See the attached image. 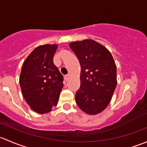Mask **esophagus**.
<instances>
[{"mask_svg":"<svg viewBox=\"0 0 147 147\" xmlns=\"http://www.w3.org/2000/svg\"><path fill=\"white\" fill-rule=\"evenodd\" d=\"M69 75H65V80L66 81H67L68 80H69Z\"/></svg>","mask_w":147,"mask_h":147,"instance_id":"1","label":"esophagus"}]
</instances>
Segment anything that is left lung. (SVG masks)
<instances>
[{"label":"left lung","instance_id":"obj_1","mask_svg":"<svg viewBox=\"0 0 147 147\" xmlns=\"http://www.w3.org/2000/svg\"><path fill=\"white\" fill-rule=\"evenodd\" d=\"M81 65L80 87L75 101L88 115H97L107 107L117 86V67L110 52L93 40L69 43Z\"/></svg>","mask_w":147,"mask_h":147}]
</instances>
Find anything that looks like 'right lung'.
<instances>
[{
    "label": "right lung",
    "mask_w": 147,
    "mask_h": 147,
    "mask_svg": "<svg viewBox=\"0 0 147 147\" xmlns=\"http://www.w3.org/2000/svg\"><path fill=\"white\" fill-rule=\"evenodd\" d=\"M57 45H40L25 60L20 76L22 94L31 109L39 114L50 112L58 102L63 77L53 63Z\"/></svg>",
    "instance_id": "obj_1"
}]
</instances>
